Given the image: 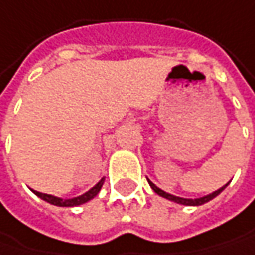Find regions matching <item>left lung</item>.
<instances>
[{
    "label": "left lung",
    "instance_id": "left-lung-1",
    "mask_svg": "<svg viewBox=\"0 0 255 255\" xmlns=\"http://www.w3.org/2000/svg\"><path fill=\"white\" fill-rule=\"evenodd\" d=\"M148 183H149V186L152 187V190H154L156 194H159L161 197H165V199H168V200H171V202L180 203V205H184V206H200V205H205V203H208L209 200L215 199V197H216L221 191H224V189L228 186V184H225V186H222L221 189H218V190L213 191V193H210V194H206V196H203V197H197V199H186V197H178V196H174V194H170V193H167V191L161 190L159 187H156V186H155L151 180H148Z\"/></svg>",
    "mask_w": 255,
    "mask_h": 255
}]
</instances>
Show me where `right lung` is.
Returning <instances> with one entry per match:
<instances>
[{
	"label": "right lung",
	"instance_id": "right-lung-1",
	"mask_svg": "<svg viewBox=\"0 0 255 255\" xmlns=\"http://www.w3.org/2000/svg\"><path fill=\"white\" fill-rule=\"evenodd\" d=\"M103 184H104V177L101 178L100 181H99L93 189H90L88 191H85V193L81 194V196L72 197V199H61V197H56V196H52V194H46V193H40V191H36V190H31V191H33L36 196H39L40 199H43L45 202L50 203V205L61 206V208H72V206H80V205H82V203H87V202H90L91 199H94V197L99 194V191L101 190Z\"/></svg>",
	"mask_w": 255,
	"mask_h": 255
}]
</instances>
